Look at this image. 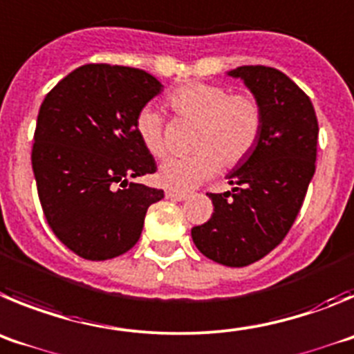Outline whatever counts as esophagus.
Listing matches in <instances>:
<instances>
[{
	"mask_svg": "<svg viewBox=\"0 0 354 354\" xmlns=\"http://www.w3.org/2000/svg\"><path fill=\"white\" fill-rule=\"evenodd\" d=\"M165 197H167V199H174V201H185L187 197H189V194L171 189V190H165Z\"/></svg>",
	"mask_w": 354,
	"mask_h": 354,
	"instance_id": "esophagus-1",
	"label": "esophagus"
}]
</instances>
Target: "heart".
Returning a JSON list of instances; mask_svg holds the SVG:
<instances>
[{
  "label": "heart",
  "instance_id": "1",
  "mask_svg": "<svg viewBox=\"0 0 354 354\" xmlns=\"http://www.w3.org/2000/svg\"><path fill=\"white\" fill-rule=\"evenodd\" d=\"M178 118L196 123L190 157L165 160L158 178L173 189L189 190L212 178L222 167L232 169L252 153L263 132V107L248 93H231L212 82H194L169 95ZM136 132L153 157L167 153L164 118L153 107H142L136 118Z\"/></svg>",
  "mask_w": 354,
  "mask_h": 354
}]
</instances>
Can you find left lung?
Wrapping results in <instances>:
<instances>
[{
    "label": "left lung",
    "mask_w": 354,
    "mask_h": 354,
    "mask_svg": "<svg viewBox=\"0 0 354 354\" xmlns=\"http://www.w3.org/2000/svg\"><path fill=\"white\" fill-rule=\"evenodd\" d=\"M263 107L256 148L227 174L232 190L208 192L213 215L192 227V240L215 263L241 268L263 259L284 240L316 173L317 118L310 98L280 70L238 66Z\"/></svg>",
    "instance_id": "obj_1"
}]
</instances>
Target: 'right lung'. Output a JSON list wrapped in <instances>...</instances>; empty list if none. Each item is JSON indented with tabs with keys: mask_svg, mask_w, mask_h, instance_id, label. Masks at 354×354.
<instances>
[{
	"mask_svg": "<svg viewBox=\"0 0 354 354\" xmlns=\"http://www.w3.org/2000/svg\"><path fill=\"white\" fill-rule=\"evenodd\" d=\"M160 90L145 70L90 63L44 98L31 149L38 199L54 234L79 257L125 254L149 205L164 197L162 189L129 181L157 171L136 118Z\"/></svg>",
	"mask_w": 354,
	"mask_h": 354,
	"instance_id": "add662e5",
	"label": "right lung"
}]
</instances>
